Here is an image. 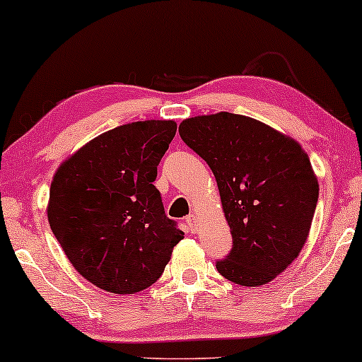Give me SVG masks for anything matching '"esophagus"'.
Listing matches in <instances>:
<instances>
[{"mask_svg": "<svg viewBox=\"0 0 362 362\" xmlns=\"http://www.w3.org/2000/svg\"><path fill=\"white\" fill-rule=\"evenodd\" d=\"M186 224H187V227H189L191 230H194L196 226H197V216H194V214L187 216L186 217Z\"/></svg>", "mask_w": 362, "mask_h": 362, "instance_id": "1", "label": "esophagus"}]
</instances>
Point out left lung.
I'll use <instances>...</instances> for the list:
<instances>
[{"label": "left lung", "mask_w": 362, "mask_h": 362, "mask_svg": "<svg viewBox=\"0 0 362 362\" xmlns=\"http://www.w3.org/2000/svg\"><path fill=\"white\" fill-rule=\"evenodd\" d=\"M182 141L214 173L232 250L216 269L242 286L280 275L308 239L318 180L293 138L255 118L221 112L187 118Z\"/></svg>", "instance_id": "1"}]
</instances>
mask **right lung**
Instances as JSON below:
<instances>
[{
	"label": "right lung",
	"mask_w": 362,
	"mask_h": 362,
	"mask_svg": "<svg viewBox=\"0 0 362 362\" xmlns=\"http://www.w3.org/2000/svg\"><path fill=\"white\" fill-rule=\"evenodd\" d=\"M175 135L173 120L127 123L93 138L54 175L49 226L74 269L98 288H148L185 237L153 185Z\"/></svg>",
	"instance_id": "1"
}]
</instances>
